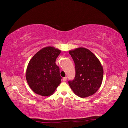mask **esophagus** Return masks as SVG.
Listing matches in <instances>:
<instances>
[{
    "mask_svg": "<svg viewBox=\"0 0 128 128\" xmlns=\"http://www.w3.org/2000/svg\"><path fill=\"white\" fill-rule=\"evenodd\" d=\"M66 80H67V78L66 77H64L63 78H62V81H64V82L66 81Z\"/></svg>",
    "mask_w": 128,
    "mask_h": 128,
    "instance_id": "1",
    "label": "esophagus"
}]
</instances>
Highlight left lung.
Instances as JSON below:
<instances>
[{
    "mask_svg": "<svg viewBox=\"0 0 128 128\" xmlns=\"http://www.w3.org/2000/svg\"><path fill=\"white\" fill-rule=\"evenodd\" d=\"M69 53L75 64L74 79L69 85L76 95L86 98L95 94L100 88L103 78V68L98 58L84 47H78Z\"/></svg>",
    "mask_w": 128,
    "mask_h": 128,
    "instance_id": "8db88e82",
    "label": "left lung"
}]
</instances>
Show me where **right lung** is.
<instances>
[{"instance_id": "1", "label": "right lung", "mask_w": 128, "mask_h": 128, "mask_svg": "<svg viewBox=\"0 0 128 128\" xmlns=\"http://www.w3.org/2000/svg\"><path fill=\"white\" fill-rule=\"evenodd\" d=\"M61 50L47 46L37 52L29 62L26 79L30 88L38 95L50 96L61 83L59 68L56 59Z\"/></svg>"}]
</instances>
